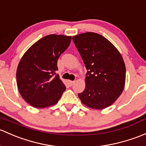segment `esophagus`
<instances>
[{
  "label": "esophagus",
  "mask_w": 146,
  "mask_h": 146,
  "mask_svg": "<svg viewBox=\"0 0 146 146\" xmlns=\"http://www.w3.org/2000/svg\"><path fill=\"white\" fill-rule=\"evenodd\" d=\"M68 82H69V85H73V84H74L75 83V81H72V80H69L68 81Z\"/></svg>",
  "instance_id": "esophagus-1"
}]
</instances>
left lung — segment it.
Returning a JSON list of instances; mask_svg holds the SVG:
<instances>
[{"label":"left lung","mask_w":146,"mask_h":146,"mask_svg":"<svg viewBox=\"0 0 146 146\" xmlns=\"http://www.w3.org/2000/svg\"><path fill=\"white\" fill-rule=\"evenodd\" d=\"M87 73L81 102L92 109L108 108L124 90L126 68L122 55L105 37L93 32L73 36Z\"/></svg>","instance_id":"obj_1"}]
</instances>
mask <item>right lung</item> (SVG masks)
Returning a JSON list of instances; mask_svg holds the SVG:
<instances>
[{"label": "right lung", "instance_id": "1", "mask_svg": "<svg viewBox=\"0 0 146 146\" xmlns=\"http://www.w3.org/2000/svg\"><path fill=\"white\" fill-rule=\"evenodd\" d=\"M71 36L50 34L31 46L17 69V84L21 97L36 108L57 104L66 86L55 76L57 61L68 48Z\"/></svg>", "mask_w": 146, "mask_h": 146}]
</instances>
